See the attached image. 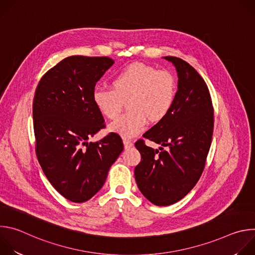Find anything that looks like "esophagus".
Returning a JSON list of instances; mask_svg holds the SVG:
<instances>
[{
    "label": "esophagus",
    "mask_w": 255,
    "mask_h": 255,
    "mask_svg": "<svg viewBox=\"0 0 255 255\" xmlns=\"http://www.w3.org/2000/svg\"><path fill=\"white\" fill-rule=\"evenodd\" d=\"M123 143H124V147H125V148H130V147L133 146V143H132L130 140L126 139V138L123 139Z\"/></svg>",
    "instance_id": "obj_1"
}]
</instances>
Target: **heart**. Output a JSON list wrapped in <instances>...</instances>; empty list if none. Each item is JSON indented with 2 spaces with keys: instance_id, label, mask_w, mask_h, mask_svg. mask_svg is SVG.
<instances>
[{
  "instance_id": "b5f03b06",
  "label": "heart",
  "mask_w": 255,
  "mask_h": 255,
  "mask_svg": "<svg viewBox=\"0 0 255 255\" xmlns=\"http://www.w3.org/2000/svg\"><path fill=\"white\" fill-rule=\"evenodd\" d=\"M176 81L168 70H157L144 63H133L112 79V89L96 88L93 102L98 111L107 119H116L127 102L129 111L109 129L125 138L141 133L150 123L163 120L173 106Z\"/></svg>"
}]
</instances>
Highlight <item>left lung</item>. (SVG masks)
<instances>
[{
    "instance_id": "obj_1",
    "label": "left lung",
    "mask_w": 255,
    "mask_h": 255,
    "mask_svg": "<svg viewBox=\"0 0 255 255\" xmlns=\"http://www.w3.org/2000/svg\"><path fill=\"white\" fill-rule=\"evenodd\" d=\"M164 58L177 71L175 100L167 116L143 134L161 147L153 149L143 139L135 142L141 154L134 169L136 184L156 206L178 202L196 186L205 168L214 128L212 99L203 78L181 58Z\"/></svg>"
}]
</instances>
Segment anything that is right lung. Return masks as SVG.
<instances>
[{
    "instance_id": "right-lung-1",
    "label": "right lung",
    "mask_w": 255,
    "mask_h": 255,
    "mask_svg": "<svg viewBox=\"0 0 255 255\" xmlns=\"http://www.w3.org/2000/svg\"><path fill=\"white\" fill-rule=\"evenodd\" d=\"M113 63L107 56L66 57L46 72L35 91L36 155L52 187L70 202L94 197L124 148L121 137L113 132L88 142L106 127L93 92Z\"/></svg>"
}]
</instances>
